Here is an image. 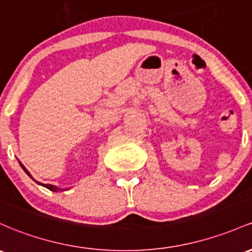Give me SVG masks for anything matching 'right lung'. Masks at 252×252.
Segmentation results:
<instances>
[{
	"label": "right lung",
	"mask_w": 252,
	"mask_h": 252,
	"mask_svg": "<svg viewBox=\"0 0 252 252\" xmlns=\"http://www.w3.org/2000/svg\"><path fill=\"white\" fill-rule=\"evenodd\" d=\"M20 165H21V167L24 168V171H25V172H26L27 175H29V176L31 177V178H32V176L30 175V172H29V171L26 170V167H25L24 165L21 164V162H20ZM34 182H37V181H34ZM37 183H38V184H41V183H39V182H37ZM41 185H43V187H45V188H48V189H49V190H51V191H57V190H60L59 188H56V187H55V185H51V184H41Z\"/></svg>",
	"instance_id": "add662e5"
}]
</instances>
